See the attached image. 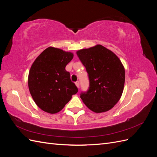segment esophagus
Returning a JSON list of instances; mask_svg holds the SVG:
<instances>
[{"label":"esophagus","mask_w":157,"mask_h":157,"mask_svg":"<svg viewBox=\"0 0 157 157\" xmlns=\"http://www.w3.org/2000/svg\"><path fill=\"white\" fill-rule=\"evenodd\" d=\"M75 84H76V86H77V88H79V86H80V82H79V81H77L75 82Z\"/></svg>","instance_id":"34e87169"}]
</instances>
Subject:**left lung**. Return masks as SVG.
Listing matches in <instances>:
<instances>
[{
    "label": "left lung",
    "mask_w": 157,
    "mask_h": 157,
    "mask_svg": "<svg viewBox=\"0 0 157 157\" xmlns=\"http://www.w3.org/2000/svg\"><path fill=\"white\" fill-rule=\"evenodd\" d=\"M77 54L90 80L88 90L81 93L80 98L94 113L109 111L119 101L124 90L125 70L121 61L100 44L79 50Z\"/></svg>",
    "instance_id": "1"
}]
</instances>
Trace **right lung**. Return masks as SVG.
Listing matches in <instances>:
<instances>
[{
  "instance_id": "add662e5",
  "label": "right lung",
  "mask_w": 157,
  "mask_h": 157,
  "mask_svg": "<svg viewBox=\"0 0 157 157\" xmlns=\"http://www.w3.org/2000/svg\"><path fill=\"white\" fill-rule=\"evenodd\" d=\"M70 52L48 47L33 63L28 86L36 105L50 114L59 112L78 92L65 67L73 58Z\"/></svg>"
}]
</instances>
